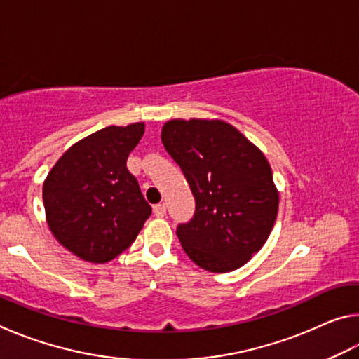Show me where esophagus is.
I'll return each mask as SVG.
<instances>
[{
  "label": "esophagus",
  "mask_w": 359,
  "mask_h": 359,
  "mask_svg": "<svg viewBox=\"0 0 359 359\" xmlns=\"http://www.w3.org/2000/svg\"><path fill=\"white\" fill-rule=\"evenodd\" d=\"M154 214L156 217H165L166 215V204L165 203H160L154 205Z\"/></svg>",
  "instance_id": "esophagus-1"
}]
</instances>
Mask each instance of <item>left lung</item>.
Masks as SVG:
<instances>
[{"label":"left lung","instance_id":"1","mask_svg":"<svg viewBox=\"0 0 359 359\" xmlns=\"http://www.w3.org/2000/svg\"><path fill=\"white\" fill-rule=\"evenodd\" d=\"M196 201L179 224L184 252L209 272H229L266 244L278 210V190L266 156L233 125L218 118H174L161 130Z\"/></svg>","mask_w":359,"mask_h":359}]
</instances>
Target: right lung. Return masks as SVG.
I'll return each instance as SVG.
<instances>
[{
  "label": "right lung",
  "mask_w": 359,
  "mask_h": 359,
  "mask_svg": "<svg viewBox=\"0 0 359 359\" xmlns=\"http://www.w3.org/2000/svg\"><path fill=\"white\" fill-rule=\"evenodd\" d=\"M144 121L106 126L58 158L42 185L46 220L66 250L107 263L126 250L151 214L126 160L141 141Z\"/></svg>",
  "instance_id": "right-lung-1"
}]
</instances>
